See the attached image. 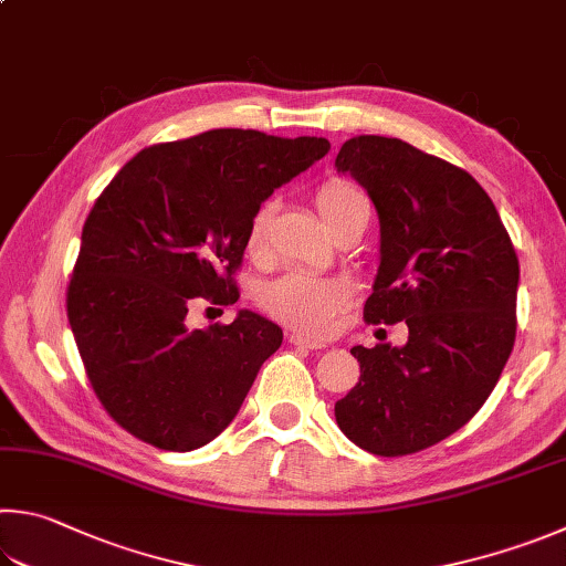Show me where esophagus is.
Instances as JSON below:
<instances>
[{
	"label": "esophagus",
	"mask_w": 566,
	"mask_h": 566,
	"mask_svg": "<svg viewBox=\"0 0 566 566\" xmlns=\"http://www.w3.org/2000/svg\"><path fill=\"white\" fill-rule=\"evenodd\" d=\"M286 338H290V344L302 346V348H312V352H316V348H326L324 342H318V338H310L304 334H290Z\"/></svg>",
	"instance_id": "obj_1"
}]
</instances>
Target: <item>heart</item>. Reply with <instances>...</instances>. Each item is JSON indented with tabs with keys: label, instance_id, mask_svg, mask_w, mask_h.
Masks as SVG:
<instances>
[{
	"label": "heart",
	"instance_id": "b5f03b06",
	"mask_svg": "<svg viewBox=\"0 0 566 566\" xmlns=\"http://www.w3.org/2000/svg\"><path fill=\"white\" fill-rule=\"evenodd\" d=\"M316 208L328 230L352 218L358 210H368L366 195L346 180H326L316 190ZM276 212V200L266 198L254 210L248 228V250L260 252L270 234ZM352 300V284L342 276H318L312 272H286L266 282L256 292V302L276 322L306 334H324L332 328L334 316Z\"/></svg>",
	"mask_w": 566,
	"mask_h": 566
}]
</instances>
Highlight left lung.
<instances>
[{
  "instance_id": "1",
  "label": "left lung",
  "mask_w": 566,
  "mask_h": 566,
  "mask_svg": "<svg viewBox=\"0 0 566 566\" xmlns=\"http://www.w3.org/2000/svg\"><path fill=\"white\" fill-rule=\"evenodd\" d=\"M374 200L381 264L364 316L406 322L403 346H354L361 378L336 400L344 436L396 458L453 436L495 388L515 346L520 262L480 182L406 140L356 136L336 156Z\"/></svg>"
}]
</instances>
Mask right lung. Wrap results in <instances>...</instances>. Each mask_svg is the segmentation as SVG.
<instances>
[{"instance_id":"right-lung-1","label":"right lung","mask_w":566,"mask_h":566,"mask_svg":"<svg viewBox=\"0 0 566 566\" xmlns=\"http://www.w3.org/2000/svg\"><path fill=\"white\" fill-rule=\"evenodd\" d=\"M326 138L214 128L143 148L91 208L66 292L81 361L108 416L188 453L238 416L282 328L242 310L188 328V306L240 300L254 210L328 153Z\"/></svg>"}]
</instances>
